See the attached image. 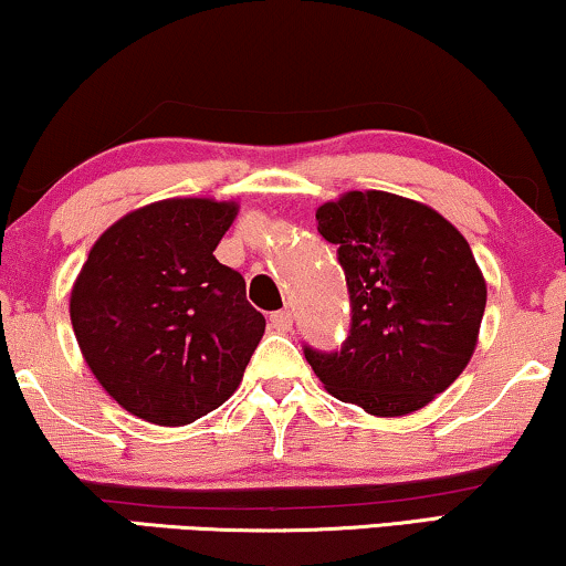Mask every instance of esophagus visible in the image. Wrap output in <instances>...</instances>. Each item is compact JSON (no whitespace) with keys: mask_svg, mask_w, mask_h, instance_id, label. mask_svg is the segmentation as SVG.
Here are the masks:
<instances>
[{"mask_svg":"<svg viewBox=\"0 0 566 566\" xmlns=\"http://www.w3.org/2000/svg\"><path fill=\"white\" fill-rule=\"evenodd\" d=\"M270 327H273L275 332H289L293 327V316L289 308H281V312L270 314Z\"/></svg>","mask_w":566,"mask_h":566,"instance_id":"34e87169","label":"esophagus"}]
</instances>
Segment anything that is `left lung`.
<instances>
[{
  "instance_id": "1",
  "label": "left lung",
  "mask_w": 566,
  "mask_h": 566,
  "mask_svg": "<svg viewBox=\"0 0 566 566\" xmlns=\"http://www.w3.org/2000/svg\"><path fill=\"white\" fill-rule=\"evenodd\" d=\"M337 244L350 329L337 350L304 345L332 397L399 417L446 391L467 368L486 285L467 239L432 208L381 190H353L316 211Z\"/></svg>"
}]
</instances>
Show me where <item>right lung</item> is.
<instances>
[{
  "instance_id": "right-lung-1",
  "label": "right lung",
  "mask_w": 566,
  "mask_h": 566,
  "mask_svg": "<svg viewBox=\"0 0 566 566\" xmlns=\"http://www.w3.org/2000/svg\"><path fill=\"white\" fill-rule=\"evenodd\" d=\"M234 203L169 198L115 221L72 291V324L103 389L146 422L221 407L265 332L244 277L213 258Z\"/></svg>"
}]
</instances>
